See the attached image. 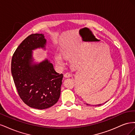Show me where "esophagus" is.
Wrapping results in <instances>:
<instances>
[{
    "mask_svg": "<svg viewBox=\"0 0 135 135\" xmlns=\"http://www.w3.org/2000/svg\"><path fill=\"white\" fill-rule=\"evenodd\" d=\"M71 76V74H70V73H65V74H64V76L65 78H70Z\"/></svg>",
    "mask_w": 135,
    "mask_h": 135,
    "instance_id": "34e87169",
    "label": "esophagus"
}]
</instances>
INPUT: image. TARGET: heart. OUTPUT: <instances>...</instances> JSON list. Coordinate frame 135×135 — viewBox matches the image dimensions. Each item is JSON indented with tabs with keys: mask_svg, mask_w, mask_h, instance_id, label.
<instances>
[{
	"mask_svg": "<svg viewBox=\"0 0 135 135\" xmlns=\"http://www.w3.org/2000/svg\"><path fill=\"white\" fill-rule=\"evenodd\" d=\"M55 60L56 62L60 66H63L64 65V61L62 59V57L59 55H57L55 56Z\"/></svg>",
	"mask_w": 135,
	"mask_h": 135,
	"instance_id": "obj_1",
	"label": "heart"
}]
</instances>
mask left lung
I'll list each match as a JSON object with an SVG mask.
<instances>
[{"mask_svg": "<svg viewBox=\"0 0 135 135\" xmlns=\"http://www.w3.org/2000/svg\"><path fill=\"white\" fill-rule=\"evenodd\" d=\"M107 102H108V101H107ZM107 102H105V103H107ZM104 103V104H105ZM86 105H89V104H86ZM102 104H99V105H95V106H100V105H101Z\"/></svg>", "mask_w": 135, "mask_h": 135, "instance_id": "left-lung-1", "label": "left lung"}]
</instances>
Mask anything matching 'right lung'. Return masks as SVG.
Returning a JSON list of instances; mask_svg holds the SVG:
<instances>
[{
	"label": "right lung",
	"instance_id": "right-lung-1",
	"mask_svg": "<svg viewBox=\"0 0 135 135\" xmlns=\"http://www.w3.org/2000/svg\"><path fill=\"white\" fill-rule=\"evenodd\" d=\"M42 34H32L24 39L12 58L11 73L19 96L28 107L38 109L51 107L60 96L63 74L57 73L46 60L32 65V50L44 48Z\"/></svg>",
	"mask_w": 135,
	"mask_h": 135
}]
</instances>
